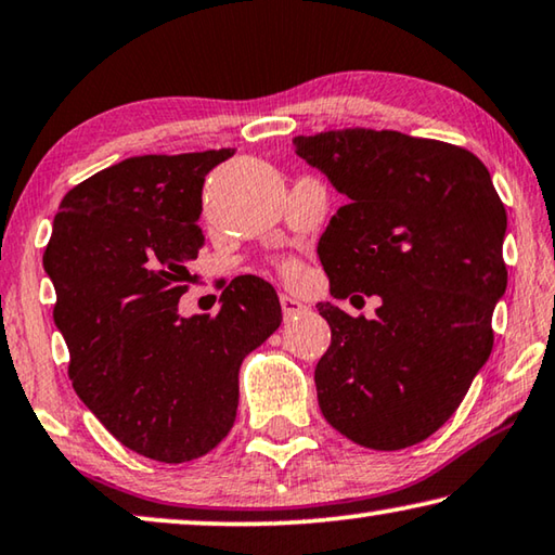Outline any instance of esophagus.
I'll return each mask as SVG.
<instances>
[{
	"instance_id": "esophagus-1",
	"label": "esophagus",
	"mask_w": 555,
	"mask_h": 555,
	"mask_svg": "<svg viewBox=\"0 0 555 555\" xmlns=\"http://www.w3.org/2000/svg\"><path fill=\"white\" fill-rule=\"evenodd\" d=\"M279 304H281V313H284L286 321H288V319H296L298 313L309 311V309H306V304H301V301H298V298L288 296V294H281V296H279Z\"/></svg>"
}]
</instances>
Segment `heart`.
Returning <instances> with one entry per match:
<instances>
[{"label": "heart", "mask_w": 555, "mask_h": 555, "mask_svg": "<svg viewBox=\"0 0 555 555\" xmlns=\"http://www.w3.org/2000/svg\"><path fill=\"white\" fill-rule=\"evenodd\" d=\"M281 269H284L286 276H296V263L294 261H284V263H281Z\"/></svg>", "instance_id": "1"}]
</instances>
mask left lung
Instances as JSON below:
<instances>
[{"instance_id":"1","label":"left lung","mask_w":555,"mask_h":555,"mask_svg":"<svg viewBox=\"0 0 555 555\" xmlns=\"http://www.w3.org/2000/svg\"><path fill=\"white\" fill-rule=\"evenodd\" d=\"M294 151L348 197L319 242L331 294L383 298L373 321L315 306L331 325L321 412L350 442L404 450L454 415L494 346L504 202L479 157L442 140L343 128Z\"/></svg>"}]
</instances>
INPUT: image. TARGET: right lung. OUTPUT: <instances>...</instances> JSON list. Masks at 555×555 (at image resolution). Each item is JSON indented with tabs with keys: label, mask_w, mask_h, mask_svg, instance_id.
Masks as SVG:
<instances>
[{
	"label": "right lung",
	"mask_w": 555,
	"mask_h": 555,
	"mask_svg": "<svg viewBox=\"0 0 555 555\" xmlns=\"http://www.w3.org/2000/svg\"><path fill=\"white\" fill-rule=\"evenodd\" d=\"M232 147L138 155L61 199L43 269L68 377L101 425L147 460L180 464L222 442L240 402V365L281 325L274 286L236 276L217 315L182 319L205 234V178Z\"/></svg>",
	"instance_id": "add662e5"
}]
</instances>
